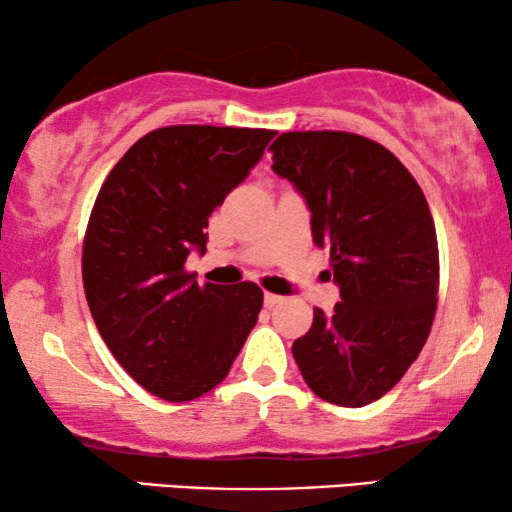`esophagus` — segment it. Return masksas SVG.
<instances>
[{
  "mask_svg": "<svg viewBox=\"0 0 512 512\" xmlns=\"http://www.w3.org/2000/svg\"><path fill=\"white\" fill-rule=\"evenodd\" d=\"M282 303H284V296H277V293H265V307H270V310Z\"/></svg>",
  "mask_w": 512,
  "mask_h": 512,
  "instance_id": "esophagus-1",
  "label": "esophagus"
}]
</instances>
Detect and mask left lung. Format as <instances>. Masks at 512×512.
<instances>
[{"label":"left lung","mask_w":512,"mask_h":512,"mask_svg":"<svg viewBox=\"0 0 512 512\" xmlns=\"http://www.w3.org/2000/svg\"><path fill=\"white\" fill-rule=\"evenodd\" d=\"M272 170L312 214V240L331 249L340 303L291 352L314 394L342 408L382 398L429 338L438 303V240L429 202L394 153L335 130L284 132Z\"/></svg>","instance_id":"obj_1"}]
</instances>
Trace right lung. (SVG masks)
Masks as SVG:
<instances>
[{
  "mask_svg": "<svg viewBox=\"0 0 512 512\" xmlns=\"http://www.w3.org/2000/svg\"><path fill=\"white\" fill-rule=\"evenodd\" d=\"M275 130L170 125L137 139L97 193L83 240V289L97 331L132 380L172 403L228 375L256 326L254 282L200 286L184 263L249 177Z\"/></svg>",
  "mask_w": 512,
  "mask_h": 512,
  "instance_id": "add662e5",
  "label": "right lung"
}]
</instances>
